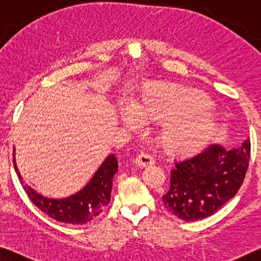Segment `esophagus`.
Returning <instances> with one entry per match:
<instances>
[{
    "label": "esophagus",
    "mask_w": 261,
    "mask_h": 261,
    "mask_svg": "<svg viewBox=\"0 0 261 261\" xmlns=\"http://www.w3.org/2000/svg\"><path fill=\"white\" fill-rule=\"evenodd\" d=\"M135 164L140 167L151 166V165L154 164V158L150 154H146V153H140V154L137 155V158L135 159Z\"/></svg>",
    "instance_id": "esophagus-1"
}]
</instances>
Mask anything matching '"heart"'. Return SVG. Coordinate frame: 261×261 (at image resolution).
I'll return each mask as SVG.
<instances>
[{"mask_svg": "<svg viewBox=\"0 0 261 261\" xmlns=\"http://www.w3.org/2000/svg\"><path fill=\"white\" fill-rule=\"evenodd\" d=\"M210 101L195 89L174 84H151L129 103L122 114L126 125L135 117L142 123L161 124L158 143L169 155H187L203 147L217 130V121L208 109Z\"/></svg>", "mask_w": 261, "mask_h": 261, "instance_id": "heart-1", "label": "heart"}]
</instances>
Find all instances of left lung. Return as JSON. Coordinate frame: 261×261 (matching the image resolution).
Here are the masks:
<instances>
[{
  "mask_svg": "<svg viewBox=\"0 0 261 261\" xmlns=\"http://www.w3.org/2000/svg\"><path fill=\"white\" fill-rule=\"evenodd\" d=\"M251 144L225 150L212 144L175 161L171 186L163 196L167 212L186 222L203 220L220 210L241 188L249 168Z\"/></svg>",
  "mask_w": 261,
  "mask_h": 261,
  "instance_id": "obj_1",
  "label": "left lung"
}]
</instances>
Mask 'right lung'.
Here are the masks:
<instances>
[{
	"label": "right lung",
	"mask_w": 261,
	"mask_h": 261,
	"mask_svg": "<svg viewBox=\"0 0 261 261\" xmlns=\"http://www.w3.org/2000/svg\"><path fill=\"white\" fill-rule=\"evenodd\" d=\"M14 167L29 198L44 214L53 220L67 224H86L98 216L105 206L108 205L113 189V177L118 169V163L115 154L108 155L84 188L72 195L61 198L41 195L24 182L16 165L15 148Z\"/></svg>",
	"instance_id": "add662e5"
}]
</instances>
